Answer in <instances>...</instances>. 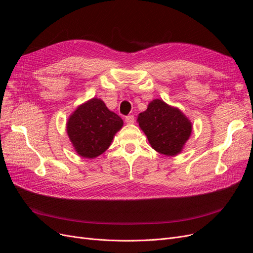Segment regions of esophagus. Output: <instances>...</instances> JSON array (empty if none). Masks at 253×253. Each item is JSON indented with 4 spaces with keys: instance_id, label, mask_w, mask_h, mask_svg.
Returning <instances> with one entry per match:
<instances>
[{
    "instance_id": "esophagus-1",
    "label": "esophagus",
    "mask_w": 253,
    "mask_h": 253,
    "mask_svg": "<svg viewBox=\"0 0 253 253\" xmlns=\"http://www.w3.org/2000/svg\"><path fill=\"white\" fill-rule=\"evenodd\" d=\"M134 121H135V117L133 116V115H129V116H126V122L127 125L134 124Z\"/></svg>"
}]
</instances>
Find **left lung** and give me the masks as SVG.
I'll return each instance as SVG.
<instances>
[{"mask_svg": "<svg viewBox=\"0 0 253 253\" xmlns=\"http://www.w3.org/2000/svg\"><path fill=\"white\" fill-rule=\"evenodd\" d=\"M137 121L151 147L167 156L179 154L192 132V124L186 115L160 99L151 101Z\"/></svg>", "mask_w": 253, "mask_h": 253, "instance_id": "obj_1", "label": "left lung"}]
</instances>
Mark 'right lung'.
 Listing matches in <instances>:
<instances>
[{
	"mask_svg": "<svg viewBox=\"0 0 253 253\" xmlns=\"http://www.w3.org/2000/svg\"><path fill=\"white\" fill-rule=\"evenodd\" d=\"M122 126L124 121L117 114L106 108L101 99L93 98L71 115L66 132L81 157L96 158L109 149Z\"/></svg>",
	"mask_w": 253,
	"mask_h": 253,
	"instance_id": "obj_1",
	"label": "right lung"
}]
</instances>
